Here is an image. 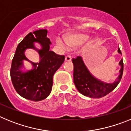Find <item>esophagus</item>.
I'll list each match as a JSON object with an SVG mask.
<instances>
[{
    "label": "esophagus",
    "mask_w": 131,
    "mask_h": 131,
    "mask_svg": "<svg viewBox=\"0 0 131 131\" xmlns=\"http://www.w3.org/2000/svg\"><path fill=\"white\" fill-rule=\"evenodd\" d=\"M71 56L70 55H67L66 56V61L67 62H69V61H71Z\"/></svg>",
    "instance_id": "obj_1"
}]
</instances>
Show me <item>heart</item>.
Returning a JSON list of instances; mask_svg holds the SVG:
<instances>
[{"mask_svg": "<svg viewBox=\"0 0 131 131\" xmlns=\"http://www.w3.org/2000/svg\"><path fill=\"white\" fill-rule=\"evenodd\" d=\"M89 39V36L84 34H74L68 36L66 39V42L70 47H77L80 46L86 42ZM56 42L60 47L65 48V44L62 38L58 37L56 40Z\"/></svg>", "mask_w": 131, "mask_h": 131, "instance_id": "heart-1", "label": "heart"}]
</instances>
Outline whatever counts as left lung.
Instances as JSON below:
<instances>
[{
  "label": "left lung",
  "instance_id": "1",
  "mask_svg": "<svg viewBox=\"0 0 131 131\" xmlns=\"http://www.w3.org/2000/svg\"><path fill=\"white\" fill-rule=\"evenodd\" d=\"M118 52L121 54L119 48ZM73 63V82L80 93L90 98H102L107 95L115 89L122 78L123 73V62L121 59L119 64L121 66L119 75L116 81L112 83H107L98 80L90 73L84 65L81 56L72 59Z\"/></svg>",
  "mask_w": 131,
  "mask_h": 131
}]
</instances>
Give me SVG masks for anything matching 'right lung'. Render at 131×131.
<instances>
[{
    "instance_id": "add662e5",
    "label": "right lung",
    "mask_w": 131,
    "mask_h": 131,
    "mask_svg": "<svg viewBox=\"0 0 131 131\" xmlns=\"http://www.w3.org/2000/svg\"><path fill=\"white\" fill-rule=\"evenodd\" d=\"M47 29H39L25 36L18 45L12 62L10 77L15 90L21 96L32 101H40L48 96L52 87L53 76L65 60L63 55L50 50L51 42L47 37ZM35 42L40 44L41 49L34 47ZM28 48L36 49L39 52L40 62H31L34 69L23 72V61H30L25 56V50Z\"/></svg>"
}]
</instances>
